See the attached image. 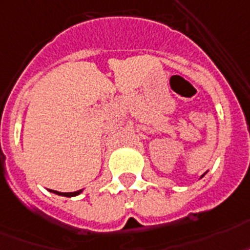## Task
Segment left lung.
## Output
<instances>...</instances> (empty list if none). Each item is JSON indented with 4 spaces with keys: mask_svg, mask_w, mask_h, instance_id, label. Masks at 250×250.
<instances>
[{
    "mask_svg": "<svg viewBox=\"0 0 250 250\" xmlns=\"http://www.w3.org/2000/svg\"><path fill=\"white\" fill-rule=\"evenodd\" d=\"M206 173H207V172H206ZM206 173H204V174H206ZM204 174H202V176H200V178H203V177H204Z\"/></svg>",
    "mask_w": 250,
    "mask_h": 250,
    "instance_id": "obj_1",
    "label": "left lung"
}]
</instances>
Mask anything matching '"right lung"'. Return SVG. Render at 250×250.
<instances>
[{"mask_svg":"<svg viewBox=\"0 0 250 250\" xmlns=\"http://www.w3.org/2000/svg\"><path fill=\"white\" fill-rule=\"evenodd\" d=\"M48 191L54 192V194H56V195L66 196V198H72V196L79 195V194L83 191V188H82V190H78V191H74V192H60V191H56V190H48Z\"/></svg>","mask_w":250,"mask_h":250,"instance_id":"1","label":"right lung"}]
</instances>
